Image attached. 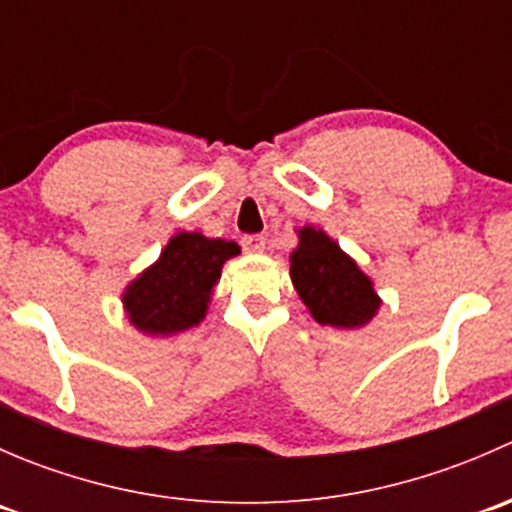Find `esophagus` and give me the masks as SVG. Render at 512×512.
<instances>
[{"mask_svg":"<svg viewBox=\"0 0 512 512\" xmlns=\"http://www.w3.org/2000/svg\"><path fill=\"white\" fill-rule=\"evenodd\" d=\"M240 242H242V250H245V252H262V250H265V237H262V235H245Z\"/></svg>","mask_w":512,"mask_h":512,"instance_id":"34e87169","label":"esophagus"}]
</instances>
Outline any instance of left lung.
<instances>
[{
	"mask_svg": "<svg viewBox=\"0 0 512 512\" xmlns=\"http://www.w3.org/2000/svg\"><path fill=\"white\" fill-rule=\"evenodd\" d=\"M289 262L292 285L319 324L364 327L379 309L381 299L369 277L322 230L302 227Z\"/></svg>",
	"mask_w": 512,
	"mask_h": 512,
	"instance_id": "1",
	"label": "left lung"
}]
</instances>
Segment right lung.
<instances>
[{"label":"right lung","mask_w":512,"mask_h":512,"mask_svg":"<svg viewBox=\"0 0 512 512\" xmlns=\"http://www.w3.org/2000/svg\"><path fill=\"white\" fill-rule=\"evenodd\" d=\"M237 252L235 242L210 240L200 232L170 237L156 265L123 292V307L133 327L153 337H168L200 324L225 260Z\"/></svg>","instance_id":"obj_1"}]
</instances>
